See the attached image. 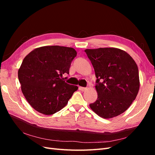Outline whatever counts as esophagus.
Segmentation results:
<instances>
[{
    "label": "esophagus",
    "mask_w": 155,
    "mask_h": 155,
    "mask_svg": "<svg viewBox=\"0 0 155 155\" xmlns=\"http://www.w3.org/2000/svg\"><path fill=\"white\" fill-rule=\"evenodd\" d=\"M79 90L80 91H86L87 90V88H85V87H79Z\"/></svg>",
    "instance_id": "esophagus-1"
}]
</instances>
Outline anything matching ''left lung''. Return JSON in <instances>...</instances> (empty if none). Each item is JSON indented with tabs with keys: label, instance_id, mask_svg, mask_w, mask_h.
<instances>
[{
	"label": "left lung",
	"instance_id": "8db88e82",
	"mask_svg": "<svg viewBox=\"0 0 155 155\" xmlns=\"http://www.w3.org/2000/svg\"><path fill=\"white\" fill-rule=\"evenodd\" d=\"M97 78L96 101L89 105L103 118L122 114L137 97L140 88L137 63L125 51L116 48L85 50Z\"/></svg>",
	"mask_w": 155,
	"mask_h": 155
}]
</instances>
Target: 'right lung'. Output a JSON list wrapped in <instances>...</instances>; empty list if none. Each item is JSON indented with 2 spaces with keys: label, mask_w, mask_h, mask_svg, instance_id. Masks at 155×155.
I'll use <instances>...</instances> for the list:
<instances>
[{
  "label": "right lung",
  "mask_w": 155,
  "mask_h": 155,
  "mask_svg": "<svg viewBox=\"0 0 155 155\" xmlns=\"http://www.w3.org/2000/svg\"><path fill=\"white\" fill-rule=\"evenodd\" d=\"M77 55L73 48L45 46L28 54L18 70L21 91L28 104L37 112L51 115L66 106L78 89L63 80L69 74Z\"/></svg>",
  "instance_id": "obj_1"
}]
</instances>
